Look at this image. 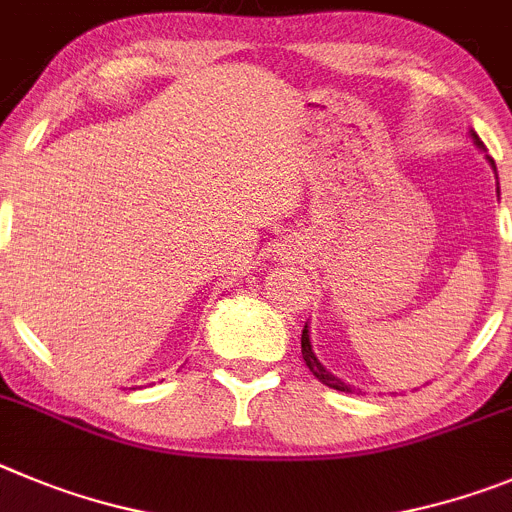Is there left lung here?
Wrapping results in <instances>:
<instances>
[{
	"instance_id": "8db88e82",
	"label": "left lung",
	"mask_w": 512,
	"mask_h": 512,
	"mask_svg": "<svg viewBox=\"0 0 512 512\" xmlns=\"http://www.w3.org/2000/svg\"><path fill=\"white\" fill-rule=\"evenodd\" d=\"M474 142H477V145L482 147L480 137H477V135H474ZM490 163H492V160H490ZM492 168H495V163H492ZM301 354H303V359H306L308 370H311L313 375L319 377V380L324 382V385H329V388H334V390H342V393H354V390L349 388L347 382H342V380H339V377H334V375H331V372H326L324 365H321L319 359H316V354H313V349H311V339H308V326H306V329H303V334H301Z\"/></svg>"
}]
</instances>
